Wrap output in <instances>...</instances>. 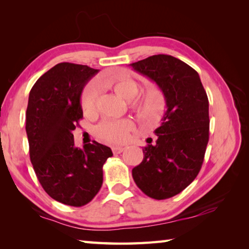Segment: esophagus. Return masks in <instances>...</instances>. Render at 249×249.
Masks as SVG:
<instances>
[{
    "mask_svg": "<svg viewBox=\"0 0 249 249\" xmlns=\"http://www.w3.org/2000/svg\"><path fill=\"white\" fill-rule=\"evenodd\" d=\"M125 148H124V147H112V150H113V153H114L115 155H117V154H121L122 153V151H123Z\"/></svg>",
    "mask_w": 249,
    "mask_h": 249,
    "instance_id": "obj_1",
    "label": "esophagus"
}]
</instances>
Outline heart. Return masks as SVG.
<instances>
[{
    "mask_svg": "<svg viewBox=\"0 0 249 249\" xmlns=\"http://www.w3.org/2000/svg\"><path fill=\"white\" fill-rule=\"evenodd\" d=\"M100 83L114 91L121 98L128 100L129 107L142 119L155 122L162 115L165 109V96L159 88L150 86L142 92H138L140 83L122 71L103 79ZM98 94L99 88L96 83H91L84 89L81 96V107L84 113L89 114L94 111ZM132 128V121L127 119L104 121L95 126L93 133L99 141L105 144L119 145L127 140L128 133Z\"/></svg>",
    "mask_w": 249,
    "mask_h": 249,
    "instance_id": "obj_1",
    "label": "heart"
}]
</instances>
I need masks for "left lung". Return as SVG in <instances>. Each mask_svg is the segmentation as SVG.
I'll return each instance as SVG.
<instances>
[{
	"label": "left lung",
	"instance_id": "1",
	"mask_svg": "<svg viewBox=\"0 0 249 249\" xmlns=\"http://www.w3.org/2000/svg\"><path fill=\"white\" fill-rule=\"evenodd\" d=\"M162 91L167 111L155 130V145L142 148L144 159L132 171L137 187L149 197L165 200L196 178L209 142V100L190 66L169 54H155L130 64Z\"/></svg>",
	"mask_w": 249,
	"mask_h": 249
}]
</instances>
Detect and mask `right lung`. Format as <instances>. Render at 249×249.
Returning a JSON list of instances; mask_svg holds the SVG:
<instances>
[{
  "label": "right lung",
  "mask_w": 249,
  "mask_h": 249,
  "mask_svg": "<svg viewBox=\"0 0 249 249\" xmlns=\"http://www.w3.org/2000/svg\"><path fill=\"white\" fill-rule=\"evenodd\" d=\"M88 66L61 62L44 73L29 92L26 133L37 179L49 196L70 206L89 203L103 182L112 150L93 141L74 146L72 130L83 117L80 96L98 73Z\"/></svg>",
  "instance_id": "right-lung-1"
}]
</instances>
